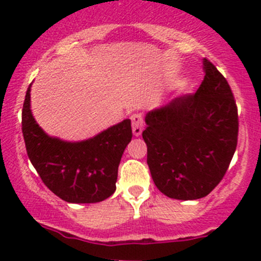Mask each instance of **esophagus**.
Returning <instances> with one entry per match:
<instances>
[{
    "instance_id": "34e87169",
    "label": "esophagus",
    "mask_w": 261,
    "mask_h": 261,
    "mask_svg": "<svg viewBox=\"0 0 261 261\" xmlns=\"http://www.w3.org/2000/svg\"><path fill=\"white\" fill-rule=\"evenodd\" d=\"M131 121H133V134L135 136H140L143 134L144 128V118L140 114H135L131 116Z\"/></svg>"
}]
</instances>
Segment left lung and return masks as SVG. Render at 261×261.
<instances>
[{"instance_id": "8db88e82", "label": "left lung", "mask_w": 261, "mask_h": 261, "mask_svg": "<svg viewBox=\"0 0 261 261\" xmlns=\"http://www.w3.org/2000/svg\"><path fill=\"white\" fill-rule=\"evenodd\" d=\"M194 94L177 97L145 116L143 139L156 188L169 198H203L220 183L238 145L239 120L227 81L203 59Z\"/></svg>"}]
</instances>
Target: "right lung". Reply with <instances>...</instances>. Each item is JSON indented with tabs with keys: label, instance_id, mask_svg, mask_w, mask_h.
Masks as SVG:
<instances>
[{
	"label": "right lung",
	"instance_id": "add662e5",
	"mask_svg": "<svg viewBox=\"0 0 261 261\" xmlns=\"http://www.w3.org/2000/svg\"><path fill=\"white\" fill-rule=\"evenodd\" d=\"M31 84L22 109V134L31 164L46 187L68 203H97L115 193L118 165L133 138L131 120L82 141L50 136L34 118Z\"/></svg>",
	"mask_w": 261,
	"mask_h": 261
}]
</instances>
